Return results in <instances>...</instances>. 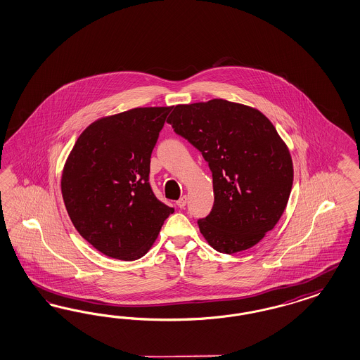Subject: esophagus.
I'll return each mask as SVG.
<instances>
[{
	"mask_svg": "<svg viewBox=\"0 0 360 360\" xmlns=\"http://www.w3.org/2000/svg\"><path fill=\"white\" fill-rule=\"evenodd\" d=\"M187 197L186 195H184V197H181V198L176 200V206L179 207V209H185V206H186Z\"/></svg>",
	"mask_w": 360,
	"mask_h": 360,
	"instance_id": "esophagus-1",
	"label": "esophagus"
}]
</instances>
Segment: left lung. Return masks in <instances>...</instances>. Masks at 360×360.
<instances>
[{
	"label": "left lung",
	"mask_w": 360,
	"mask_h": 360,
	"mask_svg": "<svg viewBox=\"0 0 360 360\" xmlns=\"http://www.w3.org/2000/svg\"><path fill=\"white\" fill-rule=\"evenodd\" d=\"M174 133L200 151L212 174L214 205L200 233L224 254L257 245L282 217L292 187V161L261 112L224 99L178 105Z\"/></svg>",
	"instance_id": "8db88e82"
}]
</instances>
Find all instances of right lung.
I'll use <instances>...</instances> for the list:
<instances>
[{
    "mask_svg": "<svg viewBox=\"0 0 360 360\" xmlns=\"http://www.w3.org/2000/svg\"><path fill=\"white\" fill-rule=\"evenodd\" d=\"M172 108H136L90 124L63 169V202L77 231L102 254L136 261L174 209L155 197L150 158Z\"/></svg>",
    "mask_w": 360,
    "mask_h": 360,
    "instance_id": "obj_1",
    "label": "right lung"
}]
</instances>
